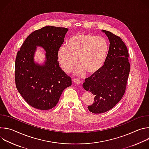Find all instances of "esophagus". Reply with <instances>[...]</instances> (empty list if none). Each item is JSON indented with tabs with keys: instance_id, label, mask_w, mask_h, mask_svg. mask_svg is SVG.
I'll return each mask as SVG.
<instances>
[{
	"instance_id": "obj_1",
	"label": "esophagus",
	"mask_w": 149,
	"mask_h": 149,
	"mask_svg": "<svg viewBox=\"0 0 149 149\" xmlns=\"http://www.w3.org/2000/svg\"><path fill=\"white\" fill-rule=\"evenodd\" d=\"M73 82L77 85H79L81 84V81L78 78H74L73 79Z\"/></svg>"
}]
</instances>
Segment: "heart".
I'll list each match as a JSON object with an SVG mask.
<instances>
[{"label": "heart", "instance_id": "b5f03b06", "mask_svg": "<svg viewBox=\"0 0 149 149\" xmlns=\"http://www.w3.org/2000/svg\"><path fill=\"white\" fill-rule=\"evenodd\" d=\"M109 52L107 40L101 36L90 33H78L67 41V45L61 46L57 51V58L62 70L71 72L78 62L79 65L75 74L82 75L87 71L94 74L104 65Z\"/></svg>", "mask_w": 149, "mask_h": 149}]
</instances>
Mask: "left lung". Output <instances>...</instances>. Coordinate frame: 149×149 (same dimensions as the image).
<instances>
[{
    "label": "left lung",
    "instance_id": "8db88e82",
    "mask_svg": "<svg viewBox=\"0 0 149 149\" xmlns=\"http://www.w3.org/2000/svg\"><path fill=\"white\" fill-rule=\"evenodd\" d=\"M110 41L104 65L97 72L85 79L82 87L95 95L88 107L93 113H105L121 100L124 94L130 70L129 52L122 39L111 32L102 30Z\"/></svg>",
    "mask_w": 149,
    "mask_h": 149
}]
</instances>
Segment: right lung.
I'll return each mask as SVG.
<instances>
[{"instance_id":"obj_1","label":"right lung","mask_w":149,"mask_h":149,"mask_svg":"<svg viewBox=\"0 0 149 149\" xmlns=\"http://www.w3.org/2000/svg\"><path fill=\"white\" fill-rule=\"evenodd\" d=\"M68 29L47 26L31 33L25 39L15 61V83L17 91L32 107L40 110L54 108L71 78L62 71L57 58ZM38 46L46 51L42 65L34 56Z\"/></svg>"}]
</instances>
